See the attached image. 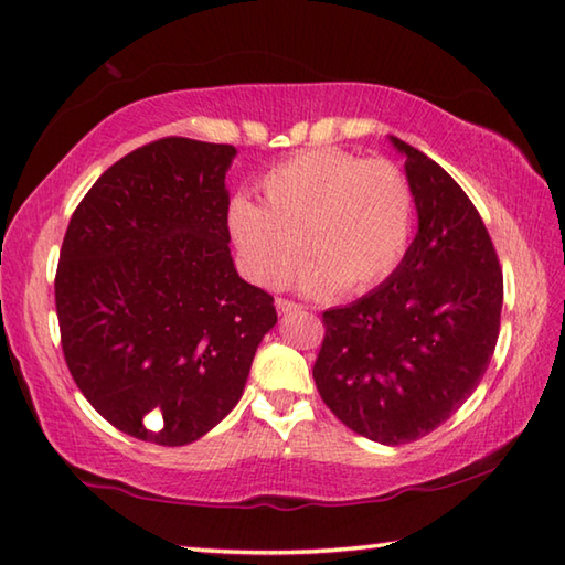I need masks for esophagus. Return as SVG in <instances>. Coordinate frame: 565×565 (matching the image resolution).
<instances>
[{
	"mask_svg": "<svg viewBox=\"0 0 565 565\" xmlns=\"http://www.w3.org/2000/svg\"><path fill=\"white\" fill-rule=\"evenodd\" d=\"M298 308L301 306L289 301V298H276V310H279V313H291V310H298Z\"/></svg>",
	"mask_w": 565,
	"mask_h": 565,
	"instance_id": "obj_1",
	"label": "esophagus"
}]
</instances>
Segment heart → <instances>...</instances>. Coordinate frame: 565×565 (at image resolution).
Instances as JSON below:
<instances>
[{
    "label": "heart",
    "instance_id": "heart-1",
    "mask_svg": "<svg viewBox=\"0 0 565 565\" xmlns=\"http://www.w3.org/2000/svg\"><path fill=\"white\" fill-rule=\"evenodd\" d=\"M262 203L235 199L227 227L245 274L259 286L291 279L344 294L374 289L398 267L413 223V191L388 160H364L340 148L308 150L262 177Z\"/></svg>",
    "mask_w": 565,
    "mask_h": 565
}]
</instances>
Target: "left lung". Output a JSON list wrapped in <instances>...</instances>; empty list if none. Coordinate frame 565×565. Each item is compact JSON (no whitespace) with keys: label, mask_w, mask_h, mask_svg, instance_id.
I'll use <instances>...</instances> for the list:
<instances>
[{"label":"left lung","mask_w":565,"mask_h":565,"mask_svg":"<svg viewBox=\"0 0 565 565\" xmlns=\"http://www.w3.org/2000/svg\"><path fill=\"white\" fill-rule=\"evenodd\" d=\"M405 152L419 227L379 289L322 313L313 379L342 425L381 444L429 435L481 383L500 334L502 269L466 191L425 152Z\"/></svg>","instance_id":"obj_1"}]
</instances>
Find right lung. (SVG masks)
<instances>
[{
	"instance_id": "obj_1",
	"label": "right lung",
	"mask_w": 565,
	"mask_h": 565,
	"mask_svg": "<svg viewBox=\"0 0 565 565\" xmlns=\"http://www.w3.org/2000/svg\"><path fill=\"white\" fill-rule=\"evenodd\" d=\"M233 146L152 140L114 162L67 225L55 271L65 364L126 435L182 447L233 411L274 298L231 257Z\"/></svg>"
}]
</instances>
